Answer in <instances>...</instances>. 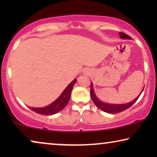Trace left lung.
<instances>
[{"instance_id": "1", "label": "left lung", "mask_w": 157, "mask_h": 157, "mask_svg": "<svg viewBox=\"0 0 157 157\" xmlns=\"http://www.w3.org/2000/svg\"><path fill=\"white\" fill-rule=\"evenodd\" d=\"M119 35H120V37H121V38H123V39H126H126H132V38H131L129 36H128L127 34H126L124 33H122V32H119ZM143 90H144V88H143ZM143 90H142V91H143ZM142 91H141V93H142ZM141 94H140V95H141ZM139 96H137V97L135 98L134 100H133L132 102L127 103V104H107V103L101 101L98 99L97 97H96V94H95V93H94V91L93 83H91V97L92 101H93L94 104H95L96 106H97L98 109H101V110L104 111V112H106L109 113H117L121 112V111H125L126 109L129 108V107L132 106V105L136 101L137 99H138L139 97Z\"/></svg>"}]
</instances>
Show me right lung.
<instances>
[{"mask_svg": "<svg viewBox=\"0 0 157 157\" xmlns=\"http://www.w3.org/2000/svg\"><path fill=\"white\" fill-rule=\"evenodd\" d=\"M76 82V78H75L61 94V96L57 98L55 101L52 104H49L48 106H45L44 108H33V107H29L30 109L34 112L39 113L41 115H53L55 114L62 109H63L68 104L71 98V94L73 89L75 83Z\"/></svg>", "mask_w": 157, "mask_h": 157, "instance_id": "1", "label": "right lung"}]
</instances>
